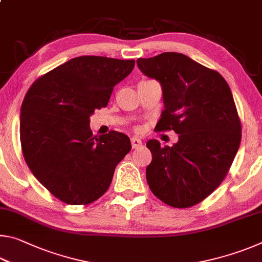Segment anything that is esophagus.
<instances>
[{
    "label": "esophagus",
    "instance_id": "esophagus-1",
    "mask_svg": "<svg viewBox=\"0 0 262 262\" xmlns=\"http://www.w3.org/2000/svg\"><path fill=\"white\" fill-rule=\"evenodd\" d=\"M130 142H132L133 149H139L140 147H142V141L139 139V137H132Z\"/></svg>",
    "mask_w": 262,
    "mask_h": 262
}]
</instances>
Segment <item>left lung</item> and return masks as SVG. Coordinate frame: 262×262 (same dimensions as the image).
<instances>
[{"label": "left lung", "mask_w": 262, "mask_h": 262, "mask_svg": "<svg viewBox=\"0 0 262 262\" xmlns=\"http://www.w3.org/2000/svg\"><path fill=\"white\" fill-rule=\"evenodd\" d=\"M136 63L162 85L164 110L157 130L179 134L172 147L147 142L152 155L145 171L148 185L166 205L192 207L219 187L241 144L231 90L220 73L181 53L165 52Z\"/></svg>", "instance_id": "obj_1"}]
</instances>
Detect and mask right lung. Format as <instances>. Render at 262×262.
Segmentation results:
<instances>
[{
    "label": "right lung",
    "instance_id": "right-lung-1",
    "mask_svg": "<svg viewBox=\"0 0 262 262\" xmlns=\"http://www.w3.org/2000/svg\"><path fill=\"white\" fill-rule=\"evenodd\" d=\"M134 60L78 56L38 78L20 107V143L39 183L68 205H89L108 189L115 166L130 151L127 135L95 136L90 117L107 105Z\"/></svg>",
    "mask_w": 262,
    "mask_h": 262
}]
</instances>
